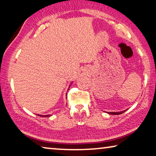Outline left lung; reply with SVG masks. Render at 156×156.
<instances>
[{"label": "left lung", "instance_id": "left-lung-1", "mask_svg": "<svg viewBox=\"0 0 156 156\" xmlns=\"http://www.w3.org/2000/svg\"><path fill=\"white\" fill-rule=\"evenodd\" d=\"M125 111L126 110L122 111H118V112H106V113H108V114H111V115H120V114H121V113H124Z\"/></svg>", "mask_w": 156, "mask_h": 156}]
</instances>
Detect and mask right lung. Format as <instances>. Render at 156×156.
Listing matches in <instances>:
<instances>
[{"label": "right lung", "instance_id": "obj_1", "mask_svg": "<svg viewBox=\"0 0 156 156\" xmlns=\"http://www.w3.org/2000/svg\"><path fill=\"white\" fill-rule=\"evenodd\" d=\"M72 83H73V81H72V82L71 83V84H70V85H69V87H70V86L71 85V84ZM37 115H38V116H41V117H50V115H41V114H36Z\"/></svg>", "mask_w": 156, "mask_h": 156}]
</instances>
